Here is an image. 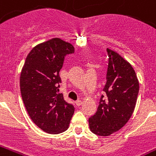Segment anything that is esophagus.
<instances>
[{
  "label": "esophagus",
  "instance_id": "34e87169",
  "mask_svg": "<svg viewBox=\"0 0 156 156\" xmlns=\"http://www.w3.org/2000/svg\"><path fill=\"white\" fill-rule=\"evenodd\" d=\"M75 104H76V105H77V106H80V105L83 104V101L79 100V101H76V102H75Z\"/></svg>",
  "mask_w": 156,
  "mask_h": 156
}]
</instances>
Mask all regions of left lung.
<instances>
[{"label": "left lung", "instance_id": "8db88e82", "mask_svg": "<svg viewBox=\"0 0 156 156\" xmlns=\"http://www.w3.org/2000/svg\"><path fill=\"white\" fill-rule=\"evenodd\" d=\"M109 63L106 83L96 113L89 119L94 134L109 136L128 122L134 111L139 83L134 69L117 52L107 48Z\"/></svg>", "mask_w": 156, "mask_h": 156}]
</instances>
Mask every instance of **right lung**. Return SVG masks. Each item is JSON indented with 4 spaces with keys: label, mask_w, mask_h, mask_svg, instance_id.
I'll return each mask as SVG.
<instances>
[{
    "label": "right lung",
    "mask_w": 156,
    "mask_h": 156,
    "mask_svg": "<svg viewBox=\"0 0 156 156\" xmlns=\"http://www.w3.org/2000/svg\"><path fill=\"white\" fill-rule=\"evenodd\" d=\"M73 52V44L54 38L33 48L22 68L20 90L25 108L34 124L47 133L66 131L74 113V106L57 94L65 55Z\"/></svg>",
    "instance_id": "right-lung-1"
}]
</instances>
